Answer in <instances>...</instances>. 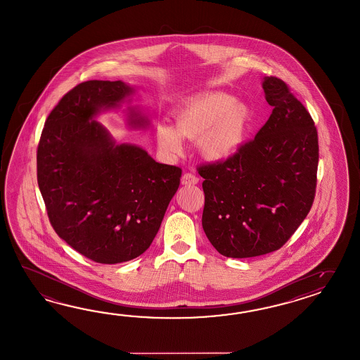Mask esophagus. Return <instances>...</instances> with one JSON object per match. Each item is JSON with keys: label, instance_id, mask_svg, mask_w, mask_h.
<instances>
[{"label": "esophagus", "instance_id": "1", "mask_svg": "<svg viewBox=\"0 0 360 360\" xmlns=\"http://www.w3.org/2000/svg\"><path fill=\"white\" fill-rule=\"evenodd\" d=\"M200 181V179H198V176L194 175L192 172H186L183 175V179H181V183L184 185H194L197 184Z\"/></svg>", "mask_w": 360, "mask_h": 360}]
</instances>
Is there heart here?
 <instances>
[{
  "instance_id": "obj_1",
  "label": "heart",
  "mask_w": 360,
  "mask_h": 360,
  "mask_svg": "<svg viewBox=\"0 0 360 360\" xmlns=\"http://www.w3.org/2000/svg\"><path fill=\"white\" fill-rule=\"evenodd\" d=\"M252 111L248 105L223 92L193 97L174 110L175 129L158 126V145L168 153L183 149L181 137L198 139L202 155L211 162H226L241 150L252 126Z\"/></svg>"
}]
</instances>
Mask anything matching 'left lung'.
Masks as SVG:
<instances>
[{"mask_svg": "<svg viewBox=\"0 0 360 360\" xmlns=\"http://www.w3.org/2000/svg\"><path fill=\"white\" fill-rule=\"evenodd\" d=\"M271 117L233 158L202 165V226L228 258L276 251L311 210L316 192L318 131L309 111L275 76L263 82Z\"/></svg>", "mask_w": 360, "mask_h": 360, "instance_id": "8db88e82", "label": "left lung"}]
</instances>
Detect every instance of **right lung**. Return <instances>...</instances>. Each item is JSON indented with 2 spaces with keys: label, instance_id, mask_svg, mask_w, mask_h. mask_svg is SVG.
Masks as SVG:
<instances>
[{
  "label": "right lung",
  "instance_id": "obj_1",
  "mask_svg": "<svg viewBox=\"0 0 360 360\" xmlns=\"http://www.w3.org/2000/svg\"><path fill=\"white\" fill-rule=\"evenodd\" d=\"M132 92L120 80L77 84L51 110L37 146V183L51 226L102 264L149 249L181 177V168L155 162L141 148L117 145L94 120ZM129 112L132 126L146 123Z\"/></svg>",
  "mask_w": 360,
  "mask_h": 360
}]
</instances>
